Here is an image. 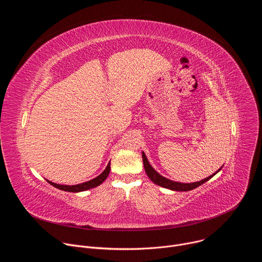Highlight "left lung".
Wrapping results in <instances>:
<instances>
[{
    "label": "left lung",
    "mask_w": 262,
    "mask_h": 262,
    "mask_svg": "<svg viewBox=\"0 0 262 262\" xmlns=\"http://www.w3.org/2000/svg\"><path fill=\"white\" fill-rule=\"evenodd\" d=\"M142 158H143V164H144V169H145V172L147 174V176L150 178V180L160 185V186H163V188H166V189H169V190H172V191H177V192H188V191H192L196 188H198L199 185L203 184L204 182H206L207 180H209L212 176H214L217 172L221 171V169L223 168V166L216 171L214 172L212 175L200 180V181H197V182H191V183H183V182H178V181H173V180H170L166 177H164L163 175H161L160 173H158L154 167L150 165V163L148 162L147 160V157L146 155L144 154V151H142Z\"/></svg>",
    "instance_id": "obj_1"
}]
</instances>
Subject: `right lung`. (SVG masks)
Wrapping results in <instances>:
<instances>
[{"label": "right lung", "instance_id": "add662e5", "mask_svg": "<svg viewBox=\"0 0 262 262\" xmlns=\"http://www.w3.org/2000/svg\"><path fill=\"white\" fill-rule=\"evenodd\" d=\"M111 171V162H108L107 166L105 167V169L103 170V172H101L98 176H96L95 178L83 182V183H79V184H73V185H67V184H59V183H55L52 182L48 179H46L49 183H51L55 188L61 190V191H65V192H70V193H79V192H84L93 188H96V186L100 185L107 177L108 173Z\"/></svg>", "mask_w": 262, "mask_h": 262}]
</instances>
